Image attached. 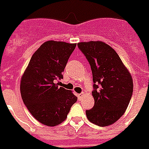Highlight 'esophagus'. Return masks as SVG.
Instances as JSON below:
<instances>
[{
	"mask_svg": "<svg viewBox=\"0 0 149 149\" xmlns=\"http://www.w3.org/2000/svg\"><path fill=\"white\" fill-rule=\"evenodd\" d=\"M77 96H78V98H79V100H81V99L83 97V94H78V95H77Z\"/></svg>",
	"mask_w": 149,
	"mask_h": 149,
	"instance_id": "34e87169",
	"label": "esophagus"
}]
</instances>
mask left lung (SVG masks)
I'll return each mask as SVG.
<instances>
[{
    "instance_id": "left-lung-1",
    "label": "left lung",
    "mask_w": 149,
    "mask_h": 149,
    "mask_svg": "<svg viewBox=\"0 0 149 149\" xmlns=\"http://www.w3.org/2000/svg\"><path fill=\"white\" fill-rule=\"evenodd\" d=\"M93 75L94 107L86 111L90 122L100 127L116 123L129 104L133 80L116 50L101 41L78 43Z\"/></svg>"
}]
</instances>
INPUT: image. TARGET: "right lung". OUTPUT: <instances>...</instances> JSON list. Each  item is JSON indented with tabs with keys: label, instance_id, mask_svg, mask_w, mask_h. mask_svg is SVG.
Masks as SVG:
<instances>
[{
	"label": "right lung",
	"instance_id": "obj_1",
	"mask_svg": "<svg viewBox=\"0 0 149 149\" xmlns=\"http://www.w3.org/2000/svg\"><path fill=\"white\" fill-rule=\"evenodd\" d=\"M76 43L47 41L33 54L21 79L20 91L27 109L38 122L53 127L66 120L78 100L72 91L58 86Z\"/></svg>",
	"mask_w": 149,
	"mask_h": 149
}]
</instances>
